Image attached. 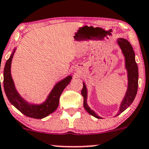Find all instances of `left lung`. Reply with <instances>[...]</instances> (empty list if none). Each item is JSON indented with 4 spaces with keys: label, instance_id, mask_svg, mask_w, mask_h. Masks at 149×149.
<instances>
[{
    "label": "left lung",
    "instance_id": "left-lung-1",
    "mask_svg": "<svg viewBox=\"0 0 149 149\" xmlns=\"http://www.w3.org/2000/svg\"><path fill=\"white\" fill-rule=\"evenodd\" d=\"M117 42L121 49L122 54L125 58V67L127 71L128 76V87L125 97L120 104L119 112L116 115V116L122 113L124 111H125L130 105L132 104L135 96H136L137 87H138V68H137V65L135 62V53L132 46L127 40L125 38H121L118 39ZM81 94L83 96L84 107L86 111L95 118H99V119L102 118L88 106L87 102H86L87 89H86V86L84 82H83V88L81 91Z\"/></svg>",
    "mask_w": 149,
    "mask_h": 149
}]
</instances>
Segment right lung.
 <instances>
[{
	"label": "right lung",
	"mask_w": 149,
	"mask_h": 149,
	"mask_svg": "<svg viewBox=\"0 0 149 149\" xmlns=\"http://www.w3.org/2000/svg\"><path fill=\"white\" fill-rule=\"evenodd\" d=\"M16 48L13 51L10 57L5 63L3 73V86L7 98L11 104L26 116L35 119H42L52 113L56 110L59 104V99L61 93L71 82L72 77L69 76L58 82L54 86L49 94L47 98L40 104H31L24 100L16 91L14 82L11 75V65Z\"/></svg>",
	"instance_id": "obj_1"
}]
</instances>
